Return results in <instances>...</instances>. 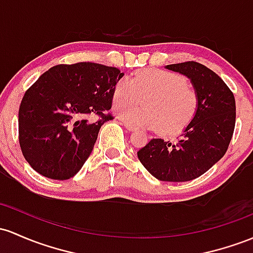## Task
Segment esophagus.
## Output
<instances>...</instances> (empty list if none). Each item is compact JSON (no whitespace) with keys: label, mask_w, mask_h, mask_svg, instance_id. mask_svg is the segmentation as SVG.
I'll list each match as a JSON object with an SVG mask.
<instances>
[{"label":"esophagus","mask_w":253,"mask_h":253,"mask_svg":"<svg viewBox=\"0 0 253 253\" xmlns=\"http://www.w3.org/2000/svg\"><path fill=\"white\" fill-rule=\"evenodd\" d=\"M122 125H124L125 127H126L127 129H128V131H135V127L133 126V125H131V124H127V122H122Z\"/></svg>","instance_id":"34e87169"}]
</instances>
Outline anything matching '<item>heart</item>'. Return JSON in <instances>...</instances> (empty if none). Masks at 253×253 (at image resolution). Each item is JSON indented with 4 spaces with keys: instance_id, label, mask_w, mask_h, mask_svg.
<instances>
[{
    "instance_id": "b5f03b06",
    "label": "heart",
    "mask_w": 253,
    "mask_h": 253,
    "mask_svg": "<svg viewBox=\"0 0 253 253\" xmlns=\"http://www.w3.org/2000/svg\"><path fill=\"white\" fill-rule=\"evenodd\" d=\"M141 98L144 105L135 107ZM131 104V106H125ZM115 113L127 124L157 127L163 133H175L196 115L199 97L181 74L165 69H144L132 79L124 77L113 90ZM121 107H119L118 105Z\"/></svg>"
}]
</instances>
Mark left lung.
I'll return each mask as SVG.
<instances>
[{
    "instance_id": "1",
    "label": "left lung",
    "mask_w": 253,
    "mask_h": 253,
    "mask_svg": "<svg viewBox=\"0 0 253 253\" xmlns=\"http://www.w3.org/2000/svg\"><path fill=\"white\" fill-rule=\"evenodd\" d=\"M191 80L198 109L176 143L154 138L137 152L146 170L161 181L182 182L201 176L223 157L235 126V99L215 72L194 61L168 65Z\"/></svg>"
}]
</instances>
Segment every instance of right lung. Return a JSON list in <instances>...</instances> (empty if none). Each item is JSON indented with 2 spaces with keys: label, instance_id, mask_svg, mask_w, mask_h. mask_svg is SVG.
Wrapping results in <instances>:
<instances>
[{
  "label": "right lung",
  "instance_id": "add662e5",
  "mask_svg": "<svg viewBox=\"0 0 253 253\" xmlns=\"http://www.w3.org/2000/svg\"><path fill=\"white\" fill-rule=\"evenodd\" d=\"M120 69L93 62L54 66L25 92L19 108V143L41 175L73 177L92 152L102 125L110 120ZM97 115L91 123L87 116Z\"/></svg>",
  "mask_w": 253,
  "mask_h": 253
}]
</instances>
